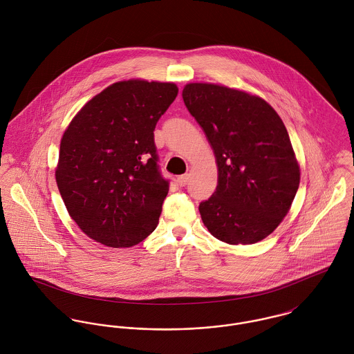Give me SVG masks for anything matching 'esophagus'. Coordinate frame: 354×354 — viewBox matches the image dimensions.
Here are the masks:
<instances>
[{
  "label": "esophagus",
  "instance_id": "obj_1",
  "mask_svg": "<svg viewBox=\"0 0 354 354\" xmlns=\"http://www.w3.org/2000/svg\"><path fill=\"white\" fill-rule=\"evenodd\" d=\"M188 181H189V174H188V173L184 174V176H180V177L177 178V183H178V185H181V187H185V185L188 184Z\"/></svg>",
  "mask_w": 354,
  "mask_h": 354
}]
</instances>
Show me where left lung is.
I'll return each instance as SVG.
<instances>
[{
  "label": "left lung",
  "instance_id": "8db88e82",
  "mask_svg": "<svg viewBox=\"0 0 354 354\" xmlns=\"http://www.w3.org/2000/svg\"><path fill=\"white\" fill-rule=\"evenodd\" d=\"M183 100L202 127L218 165V185L199 205L203 223L227 244H254L289 212L300 166L277 111L256 95L191 83Z\"/></svg>",
  "mask_w": 354,
  "mask_h": 354
}]
</instances>
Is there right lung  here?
<instances>
[{"label":"right lung","instance_id":"add662e5","mask_svg":"<svg viewBox=\"0 0 354 354\" xmlns=\"http://www.w3.org/2000/svg\"><path fill=\"white\" fill-rule=\"evenodd\" d=\"M177 94L173 83H114L64 132L58 191L71 218L97 243L128 248L155 230L169 180L158 166L153 131Z\"/></svg>","mask_w":354,"mask_h":354}]
</instances>
